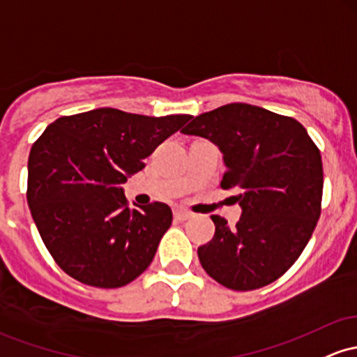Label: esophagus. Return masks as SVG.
Returning <instances> with one entry per match:
<instances>
[{"mask_svg":"<svg viewBox=\"0 0 357 357\" xmlns=\"http://www.w3.org/2000/svg\"><path fill=\"white\" fill-rule=\"evenodd\" d=\"M174 218H176V220H179V222L190 220L191 213H190V211L183 210V208H178V210H174Z\"/></svg>","mask_w":357,"mask_h":357,"instance_id":"obj_1","label":"esophagus"}]
</instances>
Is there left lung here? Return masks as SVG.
Instances as JSON below:
<instances>
[{
  "mask_svg": "<svg viewBox=\"0 0 357 357\" xmlns=\"http://www.w3.org/2000/svg\"><path fill=\"white\" fill-rule=\"evenodd\" d=\"M183 134L211 140L227 171L220 186L237 190L234 229L211 215L215 236L198 248L203 269L236 291L273 283L295 264L320 217L324 169L303 125L248 103L193 116Z\"/></svg>",
  "mask_w": 357,
  "mask_h": 357,
  "instance_id": "8db88e82",
  "label": "left lung"
}]
</instances>
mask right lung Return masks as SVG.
Instances as JSON below:
<instances>
[{"label": "right lung", "instance_id": "obj_1", "mask_svg": "<svg viewBox=\"0 0 357 357\" xmlns=\"http://www.w3.org/2000/svg\"><path fill=\"white\" fill-rule=\"evenodd\" d=\"M191 115L146 116L98 108L61 116L35 140L26 202L59 268L96 288H120L149 268L172 211L128 208L120 185Z\"/></svg>", "mask_w": 357, "mask_h": 357}]
</instances>
